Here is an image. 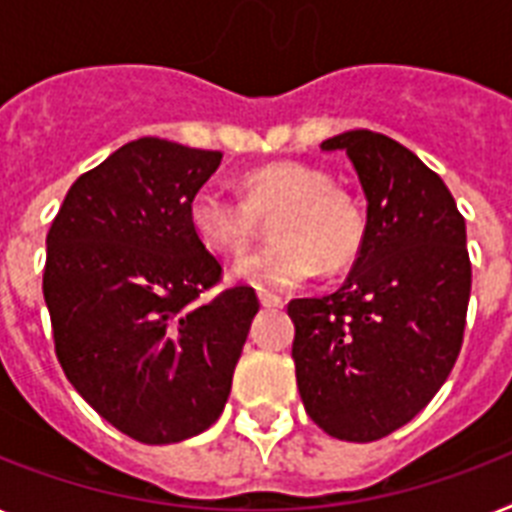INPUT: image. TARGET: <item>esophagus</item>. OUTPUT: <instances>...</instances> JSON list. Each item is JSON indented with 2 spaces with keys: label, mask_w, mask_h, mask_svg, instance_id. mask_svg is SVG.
Segmentation results:
<instances>
[{
  "label": "esophagus",
  "mask_w": 512,
  "mask_h": 512,
  "mask_svg": "<svg viewBox=\"0 0 512 512\" xmlns=\"http://www.w3.org/2000/svg\"><path fill=\"white\" fill-rule=\"evenodd\" d=\"M257 297H260V305H263V307H281V305H284V299L278 297V294L260 292Z\"/></svg>",
  "instance_id": "1"
}]
</instances>
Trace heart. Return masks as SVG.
<instances>
[{
  "label": "heart",
  "instance_id": "1",
  "mask_svg": "<svg viewBox=\"0 0 512 512\" xmlns=\"http://www.w3.org/2000/svg\"><path fill=\"white\" fill-rule=\"evenodd\" d=\"M242 202L218 189L189 199V226L215 255H242L270 220L276 242L242 257L234 276L255 289H294L321 273H339L360 255L365 220L355 199L336 189L326 170L273 160L239 178Z\"/></svg>",
  "mask_w": 512,
  "mask_h": 512
}]
</instances>
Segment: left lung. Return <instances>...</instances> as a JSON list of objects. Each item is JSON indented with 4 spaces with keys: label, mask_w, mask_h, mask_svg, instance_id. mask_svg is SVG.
Wrapping results in <instances>:
<instances>
[{
    "label": "left lung",
    "mask_w": 512,
    "mask_h": 512,
    "mask_svg": "<svg viewBox=\"0 0 512 512\" xmlns=\"http://www.w3.org/2000/svg\"><path fill=\"white\" fill-rule=\"evenodd\" d=\"M321 149L347 152L368 220L347 281L289 302L299 397L328 436L376 442L413 421L458 360L471 297L465 220L400 141L347 131Z\"/></svg>",
    "instance_id": "obj_1"
}]
</instances>
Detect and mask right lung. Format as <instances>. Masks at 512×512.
Instances as JSON below:
<instances>
[{"label": "right lung", "mask_w": 512, "mask_h": 512, "mask_svg": "<svg viewBox=\"0 0 512 512\" xmlns=\"http://www.w3.org/2000/svg\"><path fill=\"white\" fill-rule=\"evenodd\" d=\"M220 157L155 136L128 141L70 186L47 234L57 360L136 442H184L218 421L260 310L249 286L199 302L220 263L186 210Z\"/></svg>", "instance_id": "1"}]
</instances>
